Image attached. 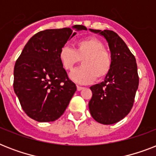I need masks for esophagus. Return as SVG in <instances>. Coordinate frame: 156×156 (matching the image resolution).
I'll return each mask as SVG.
<instances>
[{
  "label": "esophagus",
  "mask_w": 156,
  "mask_h": 156,
  "mask_svg": "<svg viewBox=\"0 0 156 156\" xmlns=\"http://www.w3.org/2000/svg\"><path fill=\"white\" fill-rule=\"evenodd\" d=\"M83 87H81V86H77V90H78V91H80V90H82L83 89Z\"/></svg>",
  "instance_id": "1"
}]
</instances>
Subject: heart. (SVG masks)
I'll return each mask as SVG.
<instances>
[{"label": "heart", "instance_id": "1", "mask_svg": "<svg viewBox=\"0 0 156 156\" xmlns=\"http://www.w3.org/2000/svg\"><path fill=\"white\" fill-rule=\"evenodd\" d=\"M61 66L70 71L82 60L83 66L73 70L70 78L75 83L87 84L95 80H102L108 75L112 69L111 53L105 45L95 37H88L75 44V49L68 46L61 48L58 54Z\"/></svg>", "mask_w": 156, "mask_h": 156}]
</instances>
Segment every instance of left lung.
I'll use <instances>...</instances> for the list:
<instances>
[{
  "label": "left lung",
  "instance_id": "1",
  "mask_svg": "<svg viewBox=\"0 0 156 156\" xmlns=\"http://www.w3.org/2000/svg\"><path fill=\"white\" fill-rule=\"evenodd\" d=\"M90 30L106 39L112 65L104 82L90 87L92 97L89 109L97 122L112 125L127 116L133 105L139 83L136 59L116 32L109 30Z\"/></svg>",
  "mask_w": 156,
  "mask_h": 156
}]
</instances>
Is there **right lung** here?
Masks as SVG:
<instances>
[{
  "label": "right lung",
  "instance_id": "obj_1",
  "mask_svg": "<svg viewBox=\"0 0 156 156\" xmlns=\"http://www.w3.org/2000/svg\"><path fill=\"white\" fill-rule=\"evenodd\" d=\"M73 28L87 30L82 25ZM74 35L66 27L41 30L30 38L16 61L13 90L23 111L39 122L57 120L77 90L58 57L61 48Z\"/></svg>",
  "mask_w": 156,
  "mask_h": 156
}]
</instances>
